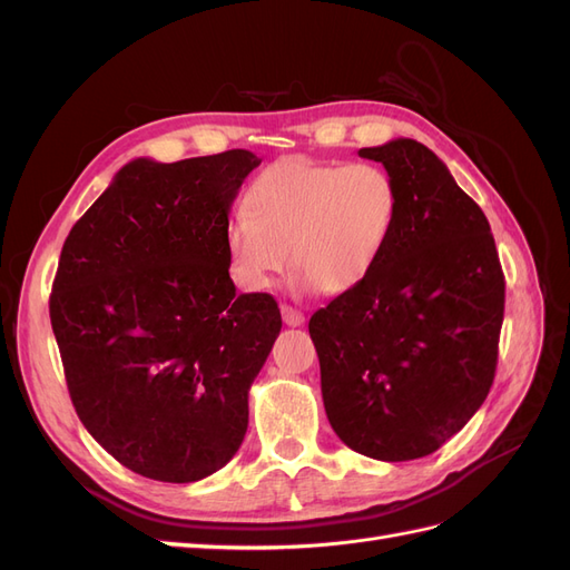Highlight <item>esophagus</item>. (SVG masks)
<instances>
[{"instance_id": "obj_1", "label": "esophagus", "mask_w": 570, "mask_h": 570, "mask_svg": "<svg viewBox=\"0 0 570 570\" xmlns=\"http://www.w3.org/2000/svg\"><path fill=\"white\" fill-rule=\"evenodd\" d=\"M281 314H283L285 325H289V327H297V325L304 323V314L299 312V308H292V306L283 304V306H281Z\"/></svg>"}]
</instances>
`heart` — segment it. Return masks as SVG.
I'll return each mask as SVG.
<instances>
[{
    "mask_svg": "<svg viewBox=\"0 0 570 570\" xmlns=\"http://www.w3.org/2000/svg\"><path fill=\"white\" fill-rule=\"evenodd\" d=\"M243 206L245 214L226 228L239 285L266 289L292 264L299 289L344 295L383 258L400 214V189L381 166L295 154L266 166Z\"/></svg>",
    "mask_w": 570,
    "mask_h": 570,
    "instance_id": "obj_1",
    "label": "heart"
}]
</instances>
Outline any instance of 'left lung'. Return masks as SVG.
Wrapping results in <instances>:
<instances>
[{"label": "left lung", "mask_w": 570, "mask_h": 570, "mask_svg": "<svg viewBox=\"0 0 570 570\" xmlns=\"http://www.w3.org/2000/svg\"><path fill=\"white\" fill-rule=\"evenodd\" d=\"M400 189L390 245L368 278L308 321L327 421L377 461L433 454L485 402L504 321L490 223L425 145L358 149Z\"/></svg>", "instance_id": "obj_1"}]
</instances>
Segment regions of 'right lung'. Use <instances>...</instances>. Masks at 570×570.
<instances>
[{"instance_id": "1", "label": "right lung", "mask_w": 570, "mask_h": 570, "mask_svg": "<svg viewBox=\"0 0 570 570\" xmlns=\"http://www.w3.org/2000/svg\"><path fill=\"white\" fill-rule=\"evenodd\" d=\"M247 149L176 164L135 159L68 233L49 318L88 433L126 469L195 482L245 440L249 387L283 318L237 295L226 228Z\"/></svg>"}]
</instances>
